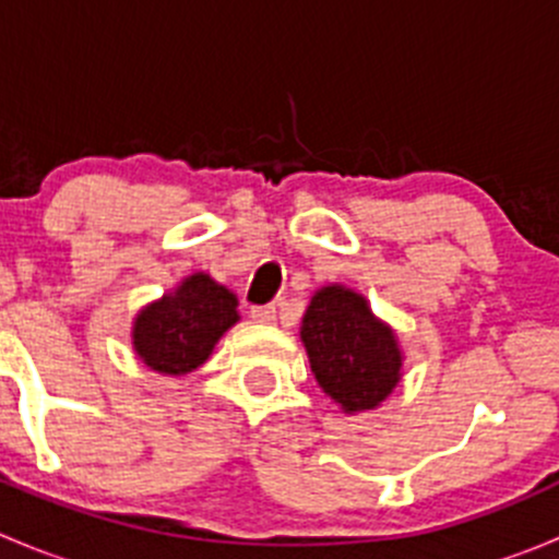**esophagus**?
<instances>
[{
    "label": "esophagus",
    "instance_id": "obj_1",
    "mask_svg": "<svg viewBox=\"0 0 559 559\" xmlns=\"http://www.w3.org/2000/svg\"><path fill=\"white\" fill-rule=\"evenodd\" d=\"M251 319L257 321V324H273V321H275V306L251 308Z\"/></svg>",
    "mask_w": 559,
    "mask_h": 559
}]
</instances>
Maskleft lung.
I'll return each instance as SVG.
<instances>
[{
    "label": "left lung",
    "instance_id": "1",
    "mask_svg": "<svg viewBox=\"0 0 559 559\" xmlns=\"http://www.w3.org/2000/svg\"><path fill=\"white\" fill-rule=\"evenodd\" d=\"M300 337L316 381L346 414L379 408L403 376L394 330L346 286L330 284L316 292Z\"/></svg>",
    "mask_w": 559,
    "mask_h": 559
}]
</instances>
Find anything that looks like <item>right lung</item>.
<instances>
[{"label":"right lung","mask_w":559,"mask_h":559,"mask_svg":"<svg viewBox=\"0 0 559 559\" xmlns=\"http://www.w3.org/2000/svg\"><path fill=\"white\" fill-rule=\"evenodd\" d=\"M238 319V297L207 273H194L138 313L132 346L145 368L183 376L211 357L218 337Z\"/></svg>","instance_id":"add662e5"}]
</instances>
